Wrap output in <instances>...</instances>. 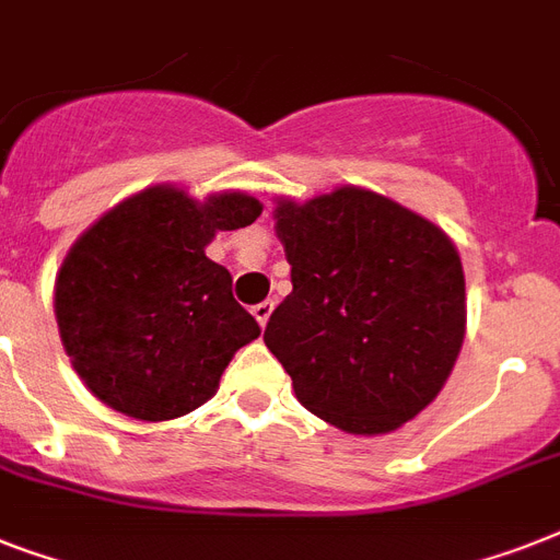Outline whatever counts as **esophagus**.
<instances>
[{
  "label": "esophagus",
  "mask_w": 560,
  "mask_h": 560,
  "mask_svg": "<svg viewBox=\"0 0 560 560\" xmlns=\"http://www.w3.org/2000/svg\"><path fill=\"white\" fill-rule=\"evenodd\" d=\"M272 307H276V305H272V302H258V305L253 307V316H255V319H258V325H261V328L267 323H270Z\"/></svg>",
  "instance_id": "esophagus-1"
}]
</instances>
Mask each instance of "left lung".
Wrapping results in <instances>:
<instances>
[{"label": "left lung", "mask_w": 560, "mask_h": 560, "mask_svg": "<svg viewBox=\"0 0 560 560\" xmlns=\"http://www.w3.org/2000/svg\"><path fill=\"white\" fill-rule=\"evenodd\" d=\"M293 293L264 342L299 404L354 435L398 430L442 392L465 340V272L444 229L360 186L276 211Z\"/></svg>", "instance_id": "obj_1"}]
</instances>
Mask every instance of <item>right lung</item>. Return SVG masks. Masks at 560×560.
Masks as SVG:
<instances>
[{
	"mask_svg": "<svg viewBox=\"0 0 560 560\" xmlns=\"http://www.w3.org/2000/svg\"><path fill=\"white\" fill-rule=\"evenodd\" d=\"M261 209L244 191L194 200L162 183L104 211L74 241L57 270L55 316L72 369L101 404L171 421L218 392L229 360L261 328L206 246Z\"/></svg>",
	"mask_w": 560,
	"mask_h": 560,
	"instance_id": "obj_1",
	"label": "right lung"
}]
</instances>
